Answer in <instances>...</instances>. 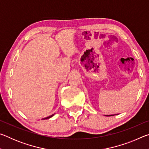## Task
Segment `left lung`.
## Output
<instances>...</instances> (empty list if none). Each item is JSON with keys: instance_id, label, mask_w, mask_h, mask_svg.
Returning a JSON list of instances; mask_svg holds the SVG:
<instances>
[{"instance_id": "obj_1", "label": "left lung", "mask_w": 149, "mask_h": 149, "mask_svg": "<svg viewBox=\"0 0 149 149\" xmlns=\"http://www.w3.org/2000/svg\"><path fill=\"white\" fill-rule=\"evenodd\" d=\"M106 116H114V114H111V115H104Z\"/></svg>"}]
</instances>
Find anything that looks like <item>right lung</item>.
I'll use <instances>...</instances> for the list:
<instances>
[{"mask_svg":"<svg viewBox=\"0 0 149 149\" xmlns=\"http://www.w3.org/2000/svg\"><path fill=\"white\" fill-rule=\"evenodd\" d=\"M54 114H52L51 116H48V117L44 118H42V120H47V119H49V118H51V117L53 116H54Z\"/></svg>","mask_w":149,"mask_h":149,"instance_id":"right-lung-1","label":"right lung"}]
</instances>
